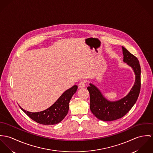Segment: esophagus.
<instances>
[{
	"mask_svg": "<svg viewBox=\"0 0 153 153\" xmlns=\"http://www.w3.org/2000/svg\"><path fill=\"white\" fill-rule=\"evenodd\" d=\"M85 81H80L79 83V87L80 88L85 87Z\"/></svg>",
	"mask_w": 153,
	"mask_h": 153,
	"instance_id": "esophagus-1",
	"label": "esophagus"
}]
</instances>
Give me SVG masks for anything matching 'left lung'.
<instances>
[{
	"mask_svg": "<svg viewBox=\"0 0 153 153\" xmlns=\"http://www.w3.org/2000/svg\"><path fill=\"white\" fill-rule=\"evenodd\" d=\"M123 62L133 70L136 79L130 92L117 101L111 102L104 97L100 90L90 83L87 90L90 93V108L92 113L99 120L105 121H113L125 116L136 103L141 87V68L138 60L126 48L122 46Z\"/></svg>",
	"mask_w": 153,
	"mask_h": 153,
	"instance_id": "obj_1",
	"label": "left lung"
}]
</instances>
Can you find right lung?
I'll use <instances>...</instances> for the list:
<instances>
[{
    "mask_svg": "<svg viewBox=\"0 0 153 153\" xmlns=\"http://www.w3.org/2000/svg\"><path fill=\"white\" fill-rule=\"evenodd\" d=\"M77 86L73 85L66 90L52 105L45 110L32 113L20 108L33 120L44 125L56 124L66 116L69 108V102L73 95L76 92Z\"/></svg>",
    "mask_w": 153,
    "mask_h": 153,
    "instance_id": "right-lung-1",
    "label": "right lung"
}]
</instances>
